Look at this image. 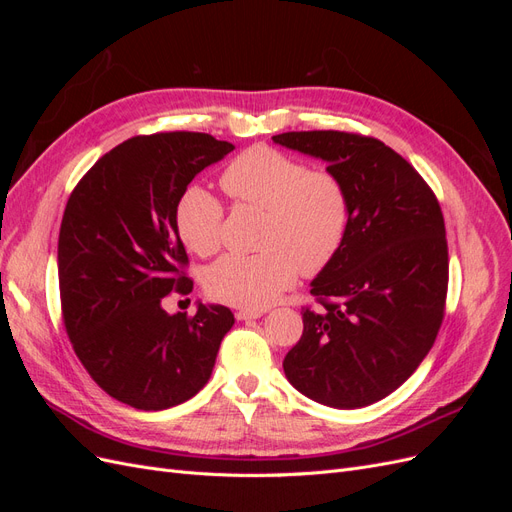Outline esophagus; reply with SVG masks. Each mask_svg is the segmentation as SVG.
<instances>
[{"label": "esophagus", "mask_w": 512, "mask_h": 512, "mask_svg": "<svg viewBox=\"0 0 512 512\" xmlns=\"http://www.w3.org/2000/svg\"><path fill=\"white\" fill-rule=\"evenodd\" d=\"M262 314V309H239V312L235 314V318L237 320H256V318H260Z\"/></svg>", "instance_id": "esophagus-1"}]
</instances>
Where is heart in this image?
Instances as JSON below:
<instances>
[{"label": "heart", "mask_w": 512, "mask_h": 512, "mask_svg": "<svg viewBox=\"0 0 512 512\" xmlns=\"http://www.w3.org/2000/svg\"><path fill=\"white\" fill-rule=\"evenodd\" d=\"M224 192L239 205L265 211L262 252L228 254L205 273V288L228 305H271L303 275L327 269L346 243L352 205L342 177L327 168H307L299 158L267 145L245 149L222 175ZM224 209L205 188L192 185L179 198L175 224L181 241L209 256L222 241Z\"/></svg>", "instance_id": "heart-1"}]
</instances>
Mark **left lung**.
<instances>
[{"mask_svg": "<svg viewBox=\"0 0 512 512\" xmlns=\"http://www.w3.org/2000/svg\"><path fill=\"white\" fill-rule=\"evenodd\" d=\"M275 143L327 162L350 194L342 252L312 282L303 335L284 359L294 389L331 408H363L404 384L436 342L448 245L436 194L374 136L284 132Z\"/></svg>", "mask_w": 512, "mask_h": 512, "instance_id": "left-lung-1", "label": "left lung"}]
</instances>
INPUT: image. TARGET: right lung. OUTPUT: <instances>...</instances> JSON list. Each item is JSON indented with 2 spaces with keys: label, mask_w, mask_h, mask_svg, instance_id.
<instances>
[{
  "label": "right lung",
  "mask_w": 512,
  "mask_h": 512,
  "mask_svg": "<svg viewBox=\"0 0 512 512\" xmlns=\"http://www.w3.org/2000/svg\"><path fill=\"white\" fill-rule=\"evenodd\" d=\"M235 149L203 132L132 136L76 183L59 228L61 314L94 382L136 410L183 404L207 384L235 316L198 303L166 314L162 299L188 294V254L175 211L188 183Z\"/></svg>",
  "instance_id": "1"
}]
</instances>
